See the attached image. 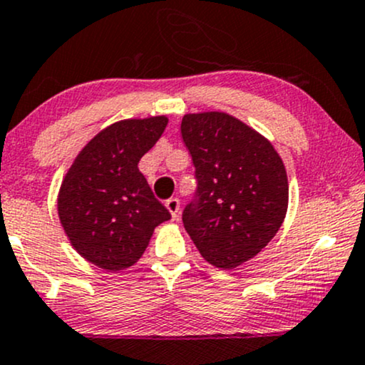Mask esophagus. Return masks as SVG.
<instances>
[{"label": "esophagus", "mask_w": 365, "mask_h": 365, "mask_svg": "<svg viewBox=\"0 0 365 365\" xmlns=\"http://www.w3.org/2000/svg\"><path fill=\"white\" fill-rule=\"evenodd\" d=\"M165 208L170 211L173 218L178 217V213H179V200H178V197H169V200H165Z\"/></svg>", "instance_id": "34e87169"}]
</instances>
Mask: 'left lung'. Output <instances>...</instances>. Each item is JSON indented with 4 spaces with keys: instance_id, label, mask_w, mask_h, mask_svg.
Wrapping results in <instances>:
<instances>
[{
    "instance_id": "8db88e82",
    "label": "left lung",
    "mask_w": 365,
    "mask_h": 365,
    "mask_svg": "<svg viewBox=\"0 0 365 365\" xmlns=\"http://www.w3.org/2000/svg\"><path fill=\"white\" fill-rule=\"evenodd\" d=\"M181 133L196 178L184 228L210 264L233 269L259 254L282 225L284 164L262 135L220 111L186 115Z\"/></svg>"
}]
</instances>
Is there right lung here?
Segmentation results:
<instances>
[{"label": "right lung", "mask_w": 365, "mask_h": 365, "mask_svg": "<svg viewBox=\"0 0 365 365\" xmlns=\"http://www.w3.org/2000/svg\"><path fill=\"white\" fill-rule=\"evenodd\" d=\"M168 118L123 120L96 135L76 157L58 192V218L89 262L121 271L142 257L154 228L170 218L138 170Z\"/></svg>", "instance_id": "add662e5"}]
</instances>
